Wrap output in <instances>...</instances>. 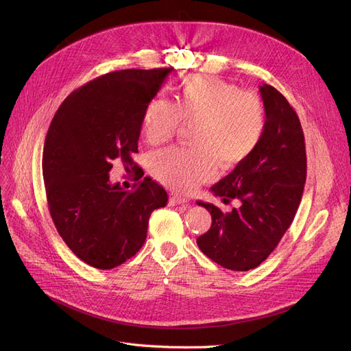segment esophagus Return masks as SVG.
<instances>
[{"label":"esophagus","instance_id":"obj_1","mask_svg":"<svg viewBox=\"0 0 351 351\" xmlns=\"http://www.w3.org/2000/svg\"><path fill=\"white\" fill-rule=\"evenodd\" d=\"M187 199L186 197H182V196H177V195H171L169 196V205H186L187 206Z\"/></svg>","mask_w":351,"mask_h":351}]
</instances>
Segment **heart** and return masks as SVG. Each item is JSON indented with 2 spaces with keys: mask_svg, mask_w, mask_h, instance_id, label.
<instances>
[{
  "mask_svg": "<svg viewBox=\"0 0 351 351\" xmlns=\"http://www.w3.org/2000/svg\"><path fill=\"white\" fill-rule=\"evenodd\" d=\"M174 95V104L152 99L142 117L143 134L152 145L173 139L182 123L193 125V147H168L149 159L152 174L165 186L190 192L214 176L217 164L231 169L258 149L267 112L256 93L224 79L193 74L177 84Z\"/></svg>",
  "mask_w": 351,
  "mask_h": 351,
  "instance_id": "heart-1",
  "label": "heart"
}]
</instances>
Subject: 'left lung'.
I'll use <instances>...</instances> for the list:
<instances>
[{"label":"left lung","instance_id":"8db88e82","mask_svg":"<svg viewBox=\"0 0 351 351\" xmlns=\"http://www.w3.org/2000/svg\"><path fill=\"white\" fill-rule=\"evenodd\" d=\"M267 112L262 142L210 192L239 206L224 214L197 202L212 217L209 230L197 237L209 259L231 271L259 267L291 226L306 183V147L299 117L282 95L269 84L259 88Z\"/></svg>","mask_w":351,"mask_h":351}]
</instances>
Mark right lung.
Returning a JSON list of instances; mask_svg holds the SVG:
<instances>
[{"label":"right lung","instance_id":"1","mask_svg":"<svg viewBox=\"0 0 351 351\" xmlns=\"http://www.w3.org/2000/svg\"><path fill=\"white\" fill-rule=\"evenodd\" d=\"M171 71L104 74L70 93L51 121L42 155L49 214L70 250L93 268L112 269L134 256L151 214L168 202L152 178L129 192L111 183L110 171L114 162L134 171L143 111Z\"/></svg>","mask_w":351,"mask_h":351}]
</instances>
